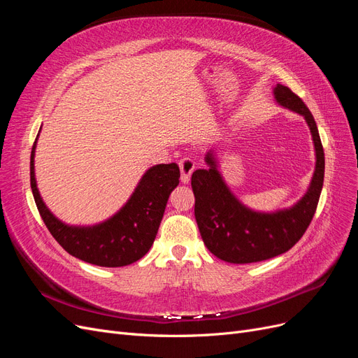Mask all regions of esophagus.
I'll return each instance as SVG.
<instances>
[{
  "instance_id": "esophagus-1",
  "label": "esophagus",
  "mask_w": 358,
  "mask_h": 358,
  "mask_svg": "<svg viewBox=\"0 0 358 358\" xmlns=\"http://www.w3.org/2000/svg\"><path fill=\"white\" fill-rule=\"evenodd\" d=\"M179 169H180V182L188 183L194 169H196V166H194V161L191 158L180 159L179 161Z\"/></svg>"
}]
</instances>
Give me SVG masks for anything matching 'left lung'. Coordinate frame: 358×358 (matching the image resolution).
<instances>
[{
  "label": "left lung",
  "instance_id": "obj_1",
  "mask_svg": "<svg viewBox=\"0 0 358 358\" xmlns=\"http://www.w3.org/2000/svg\"><path fill=\"white\" fill-rule=\"evenodd\" d=\"M275 101L305 117L315 148V170L303 197L285 209L259 212L245 206L227 185L215 149L204 157L208 169L192 173L191 187L196 197V221L209 251L233 264L257 263L287 252L305 234L313 215L324 182V150L312 113L287 86L273 88Z\"/></svg>",
  "mask_w": 358,
  "mask_h": 358
}]
</instances>
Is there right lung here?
<instances>
[{"mask_svg":"<svg viewBox=\"0 0 358 358\" xmlns=\"http://www.w3.org/2000/svg\"><path fill=\"white\" fill-rule=\"evenodd\" d=\"M38 134L31 150V189L55 241L70 255L101 267H122L145 257L157 237L169 196L179 185L176 162L148 169L131 197L110 218L94 225H69L49 210L37 188L34 157Z\"/></svg>","mask_w":358,"mask_h":358,"instance_id":"right-lung-1","label":"right lung"}]
</instances>
